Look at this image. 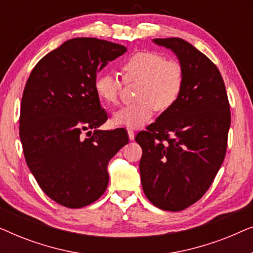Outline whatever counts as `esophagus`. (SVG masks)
<instances>
[{
  "label": "esophagus",
  "mask_w": 253,
  "mask_h": 253,
  "mask_svg": "<svg viewBox=\"0 0 253 253\" xmlns=\"http://www.w3.org/2000/svg\"><path fill=\"white\" fill-rule=\"evenodd\" d=\"M127 136H129V139H130V140H133V139H134V132H133V130H131V129L127 130Z\"/></svg>",
  "instance_id": "1"
}]
</instances>
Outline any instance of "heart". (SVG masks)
Segmentation results:
<instances>
[{
    "instance_id": "obj_1",
    "label": "heart",
    "mask_w": 253,
    "mask_h": 253,
    "mask_svg": "<svg viewBox=\"0 0 253 253\" xmlns=\"http://www.w3.org/2000/svg\"><path fill=\"white\" fill-rule=\"evenodd\" d=\"M124 81L138 82V101L117 110L113 115L115 126L141 127L153 116L154 109L167 110L177 101L184 84V71L178 62L166 60L154 51H138L121 65ZM96 95L107 105L119 101L121 82L109 72L98 75L94 82Z\"/></svg>"
}]
</instances>
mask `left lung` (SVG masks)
Listing matches in <instances>:
<instances>
[{
    "label": "left lung",
    "instance_id": "1",
    "mask_svg": "<svg viewBox=\"0 0 253 253\" xmlns=\"http://www.w3.org/2000/svg\"><path fill=\"white\" fill-rule=\"evenodd\" d=\"M176 55L184 84L175 105L136 136L145 196L154 206L177 212L202 198L222 165L230 107L216 65L188 41L153 39Z\"/></svg>",
    "mask_w": 253,
    "mask_h": 253
}]
</instances>
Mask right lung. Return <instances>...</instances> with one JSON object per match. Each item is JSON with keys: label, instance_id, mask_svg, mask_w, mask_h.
Returning a JSON list of instances; mask_svg holds the SVG:
<instances>
[{"label": "right lung", "instance_id": "obj_1", "mask_svg": "<svg viewBox=\"0 0 253 253\" xmlns=\"http://www.w3.org/2000/svg\"><path fill=\"white\" fill-rule=\"evenodd\" d=\"M126 51L75 38L41 58L27 79L19 117L24 155L42 191L60 205L81 209L98 200L108 185V162L129 143L124 129H98L108 117L94 89L98 72Z\"/></svg>", "mask_w": 253, "mask_h": 253}]
</instances>
